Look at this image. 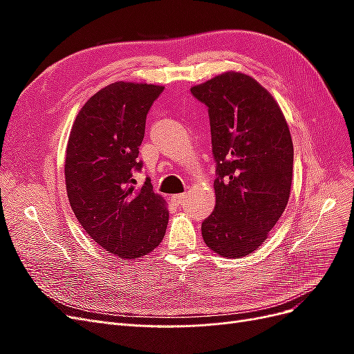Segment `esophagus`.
<instances>
[{"instance_id": "34e87169", "label": "esophagus", "mask_w": 354, "mask_h": 354, "mask_svg": "<svg viewBox=\"0 0 354 354\" xmlns=\"http://www.w3.org/2000/svg\"><path fill=\"white\" fill-rule=\"evenodd\" d=\"M169 201L174 203V205H183L185 201H186V194H180V195H173L169 198Z\"/></svg>"}]
</instances>
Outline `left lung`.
<instances>
[{
	"instance_id": "obj_1",
	"label": "left lung",
	"mask_w": 354,
	"mask_h": 354,
	"mask_svg": "<svg viewBox=\"0 0 354 354\" xmlns=\"http://www.w3.org/2000/svg\"><path fill=\"white\" fill-rule=\"evenodd\" d=\"M190 91L208 108L217 162L216 209L202 223V238L221 257H246L260 248L286 208L291 133L273 95L250 75L229 71Z\"/></svg>"
}]
</instances>
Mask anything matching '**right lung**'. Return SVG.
<instances>
[{"mask_svg": "<svg viewBox=\"0 0 354 354\" xmlns=\"http://www.w3.org/2000/svg\"><path fill=\"white\" fill-rule=\"evenodd\" d=\"M162 85L118 81L85 102L69 134L65 178L71 208L84 230L118 259L134 260L162 242L168 224L165 199L151 180L136 187L143 167L138 147L146 115Z\"/></svg>", "mask_w": 354, "mask_h": 354, "instance_id": "right-lung-1", "label": "right lung"}]
</instances>
